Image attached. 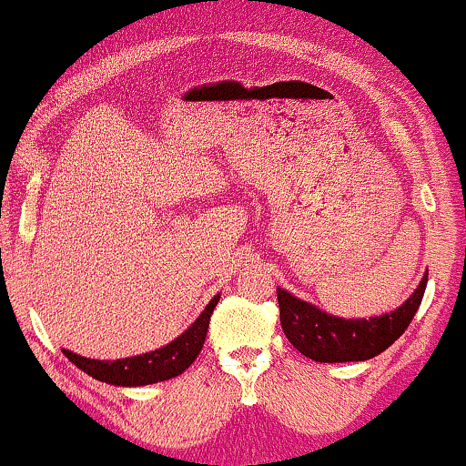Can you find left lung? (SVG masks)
<instances>
[{"label": "left lung", "mask_w": 466, "mask_h": 466, "mask_svg": "<svg viewBox=\"0 0 466 466\" xmlns=\"http://www.w3.org/2000/svg\"><path fill=\"white\" fill-rule=\"evenodd\" d=\"M428 272L409 300L391 313L370 319H346L319 311L311 302L291 296L289 291L277 289L280 326L298 352L318 363H348L367 360L384 352L391 343L404 335L415 318L419 304L426 291Z\"/></svg>", "instance_id": "obj_1"}]
</instances>
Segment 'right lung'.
Returning a JSON list of instances; mask_svg holds the SVG:
<instances>
[{
	"instance_id": "1",
	"label": "right lung",
	"mask_w": 466,
	"mask_h": 466,
	"mask_svg": "<svg viewBox=\"0 0 466 466\" xmlns=\"http://www.w3.org/2000/svg\"><path fill=\"white\" fill-rule=\"evenodd\" d=\"M218 300H220V296L211 298L203 313L194 319V324L186 332H181L168 346L153 350V352L116 360L86 359V356L73 354L68 350H62V352L75 367L93 376L95 380L116 384V387H145V384L170 380V378L179 376L197 360L200 350H203L209 318L214 313Z\"/></svg>"
}]
</instances>
